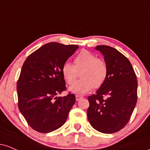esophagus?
Masks as SVG:
<instances>
[{
  "instance_id": "esophagus-1",
  "label": "esophagus",
  "mask_w": 150,
  "mask_h": 150,
  "mask_svg": "<svg viewBox=\"0 0 150 150\" xmlns=\"http://www.w3.org/2000/svg\"><path fill=\"white\" fill-rule=\"evenodd\" d=\"M75 98H76L77 101H78V100H81V99L83 98V96H80V95H76Z\"/></svg>"
}]
</instances>
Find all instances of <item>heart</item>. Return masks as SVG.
Instances as JSON below:
<instances>
[{
  "instance_id": "obj_1",
  "label": "heart",
  "mask_w": 150,
  "mask_h": 150,
  "mask_svg": "<svg viewBox=\"0 0 150 150\" xmlns=\"http://www.w3.org/2000/svg\"><path fill=\"white\" fill-rule=\"evenodd\" d=\"M80 73L81 79L74 82ZM63 76L68 84H73L69 91L75 94H84L93 87L98 89L105 82L108 75L107 64L103 59L87 50H82L75 57L74 65L64 63L61 68Z\"/></svg>"
}]
</instances>
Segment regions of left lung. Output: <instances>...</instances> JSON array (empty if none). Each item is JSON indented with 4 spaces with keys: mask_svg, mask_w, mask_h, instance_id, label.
<instances>
[{
    "mask_svg": "<svg viewBox=\"0 0 150 150\" xmlns=\"http://www.w3.org/2000/svg\"><path fill=\"white\" fill-rule=\"evenodd\" d=\"M95 49L104 56L108 75L96 94L88 97V120L99 132L116 133L127 125L136 105V75L129 59L116 49L107 45Z\"/></svg>",
    "mask_w": 150,
    "mask_h": 150,
    "instance_id": "left-lung-1",
    "label": "left lung"
}]
</instances>
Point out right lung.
<instances>
[{
  "label": "right lung",
  "instance_id": "right-lung-1",
  "mask_svg": "<svg viewBox=\"0 0 150 150\" xmlns=\"http://www.w3.org/2000/svg\"><path fill=\"white\" fill-rule=\"evenodd\" d=\"M78 47L49 42L30 54L23 63L17 84L18 107L35 131L52 132L67 120L75 96H57L66 90L62 66Z\"/></svg>",
  "mask_w": 150,
  "mask_h": 150
}]
</instances>
